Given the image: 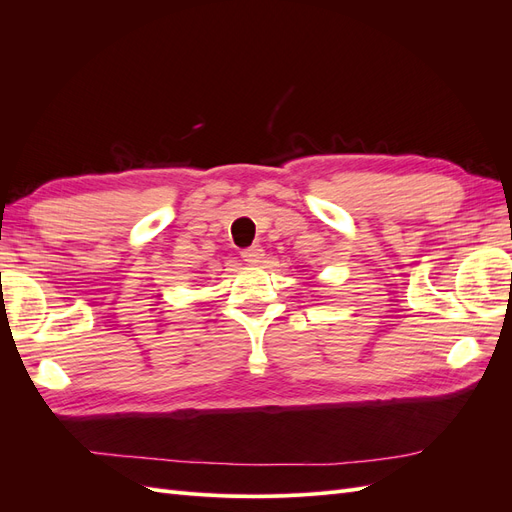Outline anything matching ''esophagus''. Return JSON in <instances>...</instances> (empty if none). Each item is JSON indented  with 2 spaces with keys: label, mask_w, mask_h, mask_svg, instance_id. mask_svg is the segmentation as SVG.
<instances>
[{
  "label": "esophagus",
  "mask_w": 512,
  "mask_h": 512,
  "mask_svg": "<svg viewBox=\"0 0 512 512\" xmlns=\"http://www.w3.org/2000/svg\"><path fill=\"white\" fill-rule=\"evenodd\" d=\"M241 258L245 262H250V265H260V262L265 260V250H262L260 245H252V247H247V250L241 252Z\"/></svg>",
  "instance_id": "obj_1"
}]
</instances>
